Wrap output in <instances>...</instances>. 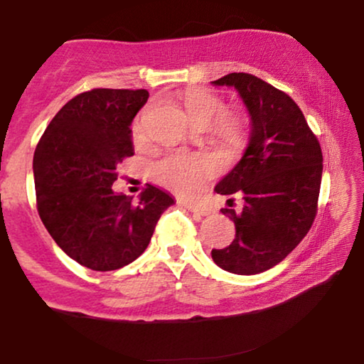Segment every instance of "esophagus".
I'll use <instances>...</instances> for the list:
<instances>
[{"mask_svg":"<svg viewBox=\"0 0 364 364\" xmlns=\"http://www.w3.org/2000/svg\"><path fill=\"white\" fill-rule=\"evenodd\" d=\"M185 207L188 208V210H191L196 215H208V208L202 207V205H196V203H188L186 202Z\"/></svg>","mask_w":364,"mask_h":364,"instance_id":"34e87169","label":"esophagus"}]
</instances>
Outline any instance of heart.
<instances>
[{"mask_svg": "<svg viewBox=\"0 0 364 364\" xmlns=\"http://www.w3.org/2000/svg\"><path fill=\"white\" fill-rule=\"evenodd\" d=\"M185 109L191 121L198 127H208L228 145H240L245 139V121L232 111H224V102L214 92L191 87L181 95ZM145 116L141 111L132 124V136L135 141L145 139ZM215 173V164L205 156L169 154L152 166V178L159 185L183 195H191L202 186L207 178Z\"/></svg>", "mask_w": 364, "mask_h": 364, "instance_id": "1", "label": "heart"}]
</instances>
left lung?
<instances>
[{
  "mask_svg": "<svg viewBox=\"0 0 364 364\" xmlns=\"http://www.w3.org/2000/svg\"><path fill=\"white\" fill-rule=\"evenodd\" d=\"M214 83L240 92L252 116V135L236 168L215 186L220 195H243L245 205L237 214L223 208L236 236L225 248L212 250V260L232 274H260L282 262L310 231L318 210L323 156L286 92L250 73H229Z\"/></svg>",
  "mask_w": 364,
  "mask_h": 364,
  "instance_id": "8db88e82",
  "label": "left lung"
}]
</instances>
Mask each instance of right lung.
Listing matches in <instances>:
<instances>
[{"mask_svg":"<svg viewBox=\"0 0 364 364\" xmlns=\"http://www.w3.org/2000/svg\"><path fill=\"white\" fill-rule=\"evenodd\" d=\"M145 89H92L48 124L34 154L37 212L56 245L87 269L109 272L145 252L173 196L147 185L139 200L112 191L133 156L132 119Z\"/></svg>","mask_w":364,"mask_h":364,"instance_id":"1","label":"right lung"}]
</instances>
